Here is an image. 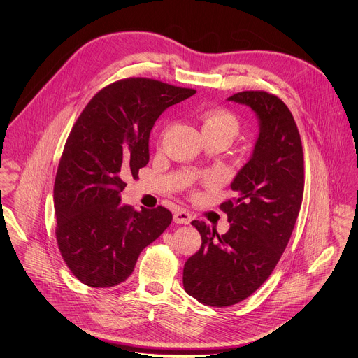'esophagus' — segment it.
<instances>
[{"label":"esophagus","instance_id":"obj_1","mask_svg":"<svg viewBox=\"0 0 358 358\" xmlns=\"http://www.w3.org/2000/svg\"><path fill=\"white\" fill-rule=\"evenodd\" d=\"M192 221V215L188 213V211H177L174 214V222L177 224H184V225H188L189 222Z\"/></svg>","mask_w":358,"mask_h":358}]
</instances>
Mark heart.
<instances>
[{"label": "heart", "instance_id": "1", "mask_svg": "<svg viewBox=\"0 0 358 358\" xmlns=\"http://www.w3.org/2000/svg\"><path fill=\"white\" fill-rule=\"evenodd\" d=\"M202 122V131L206 136L215 134V136H222L227 137L229 141H232L238 131H239V122L228 110L222 109H210L207 112L202 113L201 117ZM167 129L164 130V133Z\"/></svg>", "mask_w": 358, "mask_h": 358}]
</instances>
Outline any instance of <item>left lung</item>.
<instances>
[{
  "label": "left lung",
  "mask_w": 358,
  "mask_h": 358,
  "mask_svg": "<svg viewBox=\"0 0 358 358\" xmlns=\"http://www.w3.org/2000/svg\"><path fill=\"white\" fill-rule=\"evenodd\" d=\"M228 100L257 113L261 131L253 155L231 184L235 196L220 208L229 231L191 224L202 243L185 262L182 285L199 303L227 308L249 297L271 276L293 232L304 189L300 134L289 108L273 93L245 90Z\"/></svg>",
  "instance_id": "left-lung-1"
}]
</instances>
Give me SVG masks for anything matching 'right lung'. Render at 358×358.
I'll list each match as a JSON object with an SVG mask.
<instances>
[{
  "label": "right lung",
  "mask_w": 358,
  "mask_h": 358,
  "mask_svg": "<svg viewBox=\"0 0 358 358\" xmlns=\"http://www.w3.org/2000/svg\"><path fill=\"white\" fill-rule=\"evenodd\" d=\"M194 93L148 78L122 79L99 90L73 124L54 185L55 235L66 266L86 286L124 282L140 252L171 224L167 208L137 211L122 206L119 194L148 163L155 122Z\"/></svg>",
  "instance_id": "right-lung-1"
}]
</instances>
